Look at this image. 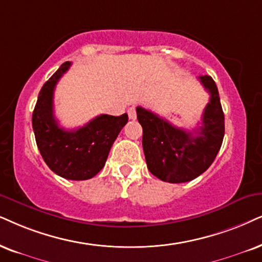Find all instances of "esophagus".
<instances>
[{
  "mask_svg": "<svg viewBox=\"0 0 262 262\" xmlns=\"http://www.w3.org/2000/svg\"><path fill=\"white\" fill-rule=\"evenodd\" d=\"M127 112H128L129 120H135V118H137V111H135V107L134 106L129 107Z\"/></svg>",
  "mask_w": 262,
  "mask_h": 262,
  "instance_id": "obj_1",
  "label": "esophagus"
}]
</instances>
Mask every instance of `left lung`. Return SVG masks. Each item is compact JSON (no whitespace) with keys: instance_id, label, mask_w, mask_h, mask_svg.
I'll return each instance as SVG.
<instances>
[{"instance_id":"left-lung-1","label":"left lung","mask_w":262,"mask_h":262,"mask_svg":"<svg viewBox=\"0 0 262 262\" xmlns=\"http://www.w3.org/2000/svg\"><path fill=\"white\" fill-rule=\"evenodd\" d=\"M198 79L210 99L202 116V125L193 132L175 127L150 110L137 107L147 168L165 183H187L200 177L213 163L223 144L225 117L217 87L210 76H200Z\"/></svg>"}]
</instances>
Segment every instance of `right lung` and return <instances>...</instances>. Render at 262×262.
I'll use <instances>...</instances> for the list:
<instances>
[{
  "label": "right lung",
  "mask_w": 262,
  "mask_h": 262,
  "mask_svg": "<svg viewBox=\"0 0 262 262\" xmlns=\"http://www.w3.org/2000/svg\"><path fill=\"white\" fill-rule=\"evenodd\" d=\"M70 66V61L64 62L43 84L32 114V128L39 154L55 174L69 180H88L105 165L112 144L127 124L128 115H100L74 130L60 127L54 117L53 95Z\"/></svg>",
  "instance_id": "1"
}]
</instances>
